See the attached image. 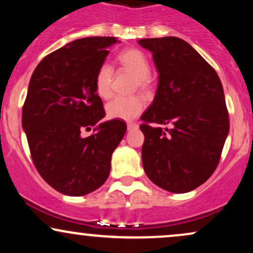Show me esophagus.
Instances as JSON below:
<instances>
[{"label": "esophagus", "instance_id": "obj_1", "mask_svg": "<svg viewBox=\"0 0 253 253\" xmlns=\"http://www.w3.org/2000/svg\"><path fill=\"white\" fill-rule=\"evenodd\" d=\"M138 128V124L135 123H128L127 124V130H133Z\"/></svg>", "mask_w": 253, "mask_h": 253}]
</instances>
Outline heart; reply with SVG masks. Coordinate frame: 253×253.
<instances>
[{
  "label": "heart",
  "instance_id": "b5f03b06",
  "mask_svg": "<svg viewBox=\"0 0 253 253\" xmlns=\"http://www.w3.org/2000/svg\"><path fill=\"white\" fill-rule=\"evenodd\" d=\"M119 63L125 69L136 76V83L141 90H146L150 85V64L145 54L136 48H127L118 57ZM113 68L108 63H103L97 69L95 76V91L100 97L108 98L112 95ZM144 109V102L139 97L118 96L107 103V117L112 120L129 121L140 115Z\"/></svg>",
  "mask_w": 253,
  "mask_h": 253
}]
</instances>
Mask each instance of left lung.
<instances>
[{"mask_svg":"<svg viewBox=\"0 0 253 253\" xmlns=\"http://www.w3.org/2000/svg\"><path fill=\"white\" fill-rule=\"evenodd\" d=\"M138 43L152 53L158 72L153 102L141 115L145 173L162 189L188 193L216 169L228 135L222 84L201 54L179 38H147Z\"/></svg>","mask_w":253,"mask_h":253,"instance_id":"obj_1","label":"left lung"}]
</instances>
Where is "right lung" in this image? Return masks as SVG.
Returning a JSON list of instances; mask_svg holds the SVG:
<instances>
[{"label": "right lung", "mask_w": 253, "mask_h": 253, "mask_svg": "<svg viewBox=\"0 0 253 253\" xmlns=\"http://www.w3.org/2000/svg\"><path fill=\"white\" fill-rule=\"evenodd\" d=\"M117 42L113 37L74 40L43 58L31 77L22 129L40 176L64 195L98 189L126 133L124 121L100 123L106 113L95 91L97 69ZM92 126L94 134L82 137Z\"/></svg>", "instance_id": "right-lung-1"}]
</instances>
